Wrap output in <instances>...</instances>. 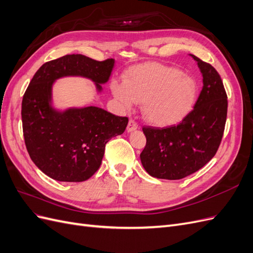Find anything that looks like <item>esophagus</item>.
<instances>
[{"label":"esophagus","instance_id":"esophagus-1","mask_svg":"<svg viewBox=\"0 0 253 253\" xmlns=\"http://www.w3.org/2000/svg\"><path fill=\"white\" fill-rule=\"evenodd\" d=\"M137 127H138V124H137V122L134 120V119H129L128 120V124H127V131L128 132H132V131H134V129H136Z\"/></svg>","mask_w":253,"mask_h":253}]
</instances>
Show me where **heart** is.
Returning a JSON list of instances; mask_svg holds the SVG:
<instances>
[{
  "mask_svg": "<svg viewBox=\"0 0 253 253\" xmlns=\"http://www.w3.org/2000/svg\"><path fill=\"white\" fill-rule=\"evenodd\" d=\"M114 96L129 108L142 102L144 119L155 126L174 124L193 108L198 95L194 78L178 68L159 63L133 67L126 82H113Z\"/></svg>",
  "mask_w": 253,
  "mask_h": 253,
  "instance_id": "obj_1",
  "label": "heart"
}]
</instances>
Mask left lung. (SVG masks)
I'll list each match as a JSON object with an SVG mask.
<instances>
[{
    "label": "left lung",
    "mask_w": 253,
    "mask_h": 253,
    "mask_svg": "<svg viewBox=\"0 0 253 253\" xmlns=\"http://www.w3.org/2000/svg\"><path fill=\"white\" fill-rule=\"evenodd\" d=\"M203 74V88L193 110L166 127L143 126L147 138L140 153L143 168L162 179H181L208 164L223 138L228 100L223 80L211 64L190 55Z\"/></svg>",
    "instance_id": "8db88e82"
}]
</instances>
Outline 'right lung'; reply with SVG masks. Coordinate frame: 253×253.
Returning a JSON list of instances; mask_svg holds the SVG:
<instances>
[{"mask_svg":"<svg viewBox=\"0 0 253 253\" xmlns=\"http://www.w3.org/2000/svg\"><path fill=\"white\" fill-rule=\"evenodd\" d=\"M113 66V59L74 53L44 63L30 81L22 100L23 135L30 158L50 178L80 182L91 177L101 165L105 144L124 133L128 122L96 106L56 112L49 104L53 81L83 76L101 90Z\"/></svg>","mask_w":253,"mask_h":253,"instance_id":"right-lung-1","label":"right lung"}]
</instances>
